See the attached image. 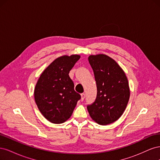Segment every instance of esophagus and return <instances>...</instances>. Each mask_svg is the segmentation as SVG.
Returning <instances> with one entry per match:
<instances>
[{"mask_svg": "<svg viewBox=\"0 0 160 160\" xmlns=\"http://www.w3.org/2000/svg\"><path fill=\"white\" fill-rule=\"evenodd\" d=\"M81 101H83L85 98V93H81Z\"/></svg>", "mask_w": 160, "mask_h": 160, "instance_id": "1", "label": "esophagus"}]
</instances>
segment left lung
Wrapping results in <instances>:
<instances>
[{
    "mask_svg": "<svg viewBox=\"0 0 160 160\" xmlns=\"http://www.w3.org/2000/svg\"><path fill=\"white\" fill-rule=\"evenodd\" d=\"M88 60L98 89L95 102L88 106V112L97 123H112L122 115L129 99L126 75L117 62L106 55H91Z\"/></svg>",
    "mask_w": 160,
    "mask_h": 160,
    "instance_id": "1",
    "label": "left lung"
}]
</instances>
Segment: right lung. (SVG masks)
<instances>
[{
	"label": "right lung",
	"instance_id": "add662e5",
	"mask_svg": "<svg viewBox=\"0 0 160 160\" xmlns=\"http://www.w3.org/2000/svg\"><path fill=\"white\" fill-rule=\"evenodd\" d=\"M79 55L57 58L42 71L34 91L37 107L52 123H62L69 119L81 95L74 90L69 73Z\"/></svg>",
	"mask_w": 160,
	"mask_h": 160
}]
</instances>
